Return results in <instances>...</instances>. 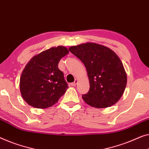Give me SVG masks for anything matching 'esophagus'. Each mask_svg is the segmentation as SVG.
<instances>
[{
    "instance_id": "34e87169",
    "label": "esophagus",
    "mask_w": 149,
    "mask_h": 149,
    "mask_svg": "<svg viewBox=\"0 0 149 149\" xmlns=\"http://www.w3.org/2000/svg\"><path fill=\"white\" fill-rule=\"evenodd\" d=\"M77 83H78V80L76 79V80H75V81H74V82H73V83H71L70 85H71V86H75V85H76L77 84Z\"/></svg>"
}]
</instances>
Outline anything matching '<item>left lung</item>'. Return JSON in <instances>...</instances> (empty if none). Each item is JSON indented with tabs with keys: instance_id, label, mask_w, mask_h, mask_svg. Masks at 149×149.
<instances>
[{
	"instance_id": "8db88e82",
	"label": "left lung",
	"mask_w": 149,
	"mask_h": 149,
	"mask_svg": "<svg viewBox=\"0 0 149 149\" xmlns=\"http://www.w3.org/2000/svg\"><path fill=\"white\" fill-rule=\"evenodd\" d=\"M87 69L90 89L82 98L96 108L110 107L121 98L127 83V75L120 58L103 45L87 42L69 48Z\"/></svg>"
}]
</instances>
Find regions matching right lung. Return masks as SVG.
I'll use <instances>...</instances> for the list:
<instances>
[{
    "mask_svg": "<svg viewBox=\"0 0 149 149\" xmlns=\"http://www.w3.org/2000/svg\"><path fill=\"white\" fill-rule=\"evenodd\" d=\"M68 52L64 46L52 47L28 62L19 82L21 96L27 104L38 109L48 108L65 93L68 87L58 64Z\"/></svg>",
    "mask_w": 149,
    "mask_h": 149,
    "instance_id": "1",
    "label": "right lung"
}]
</instances>
